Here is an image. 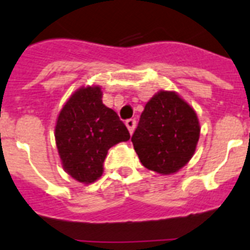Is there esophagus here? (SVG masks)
Masks as SVG:
<instances>
[{
  "label": "esophagus",
  "mask_w": 250,
  "mask_h": 250,
  "mask_svg": "<svg viewBox=\"0 0 250 250\" xmlns=\"http://www.w3.org/2000/svg\"><path fill=\"white\" fill-rule=\"evenodd\" d=\"M125 125H127V128H128V131H129V133H133V131H134V127H136V121H134V119H127V121H125Z\"/></svg>",
  "instance_id": "34e87169"
}]
</instances>
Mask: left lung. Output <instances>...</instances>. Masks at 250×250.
Here are the masks:
<instances>
[{"instance_id":"left-lung-1","label":"left lung","mask_w":250,"mask_h":250,"mask_svg":"<svg viewBox=\"0 0 250 250\" xmlns=\"http://www.w3.org/2000/svg\"><path fill=\"white\" fill-rule=\"evenodd\" d=\"M199 137L194 108L177 93L160 90L145 105L132 143L146 168L172 175L194 156Z\"/></svg>"}]
</instances>
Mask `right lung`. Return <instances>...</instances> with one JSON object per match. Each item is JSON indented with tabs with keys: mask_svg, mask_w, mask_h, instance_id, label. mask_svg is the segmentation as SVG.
<instances>
[{
	"mask_svg": "<svg viewBox=\"0 0 250 250\" xmlns=\"http://www.w3.org/2000/svg\"><path fill=\"white\" fill-rule=\"evenodd\" d=\"M102 95L101 86H82L70 95L56 121L55 141L62 168L83 184L97 181L108 149L131 137L117 113L104 105Z\"/></svg>",
	"mask_w": 250,
	"mask_h": 250,
	"instance_id": "right-lung-1",
	"label": "right lung"
}]
</instances>
